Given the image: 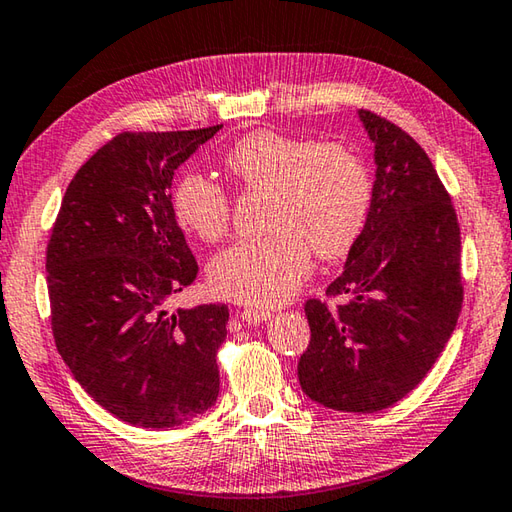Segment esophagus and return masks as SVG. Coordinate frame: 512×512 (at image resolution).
<instances>
[{"label":"esophagus","mask_w":512,"mask_h":512,"mask_svg":"<svg viewBox=\"0 0 512 512\" xmlns=\"http://www.w3.org/2000/svg\"><path fill=\"white\" fill-rule=\"evenodd\" d=\"M237 315L244 322H248V324H262V322H266V320H271V311H266V309H237Z\"/></svg>","instance_id":"34e87169"}]
</instances>
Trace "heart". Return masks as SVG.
Instances as JSON below:
<instances>
[{
    "label": "heart",
    "mask_w": 512,
    "mask_h": 512,
    "mask_svg": "<svg viewBox=\"0 0 512 512\" xmlns=\"http://www.w3.org/2000/svg\"><path fill=\"white\" fill-rule=\"evenodd\" d=\"M224 170L244 192L266 194L264 230L212 257L210 286L221 297L268 309L286 302L318 259L347 255L367 224L371 179L358 154L338 143H318L255 129L230 147ZM176 221L203 241L230 226V197L215 181L185 174L172 192Z\"/></svg>",
    "instance_id": "1"
}]
</instances>
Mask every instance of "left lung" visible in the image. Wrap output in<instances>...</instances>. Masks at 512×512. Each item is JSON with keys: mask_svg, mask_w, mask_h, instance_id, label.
Masks as SVG:
<instances>
[{"mask_svg": "<svg viewBox=\"0 0 512 512\" xmlns=\"http://www.w3.org/2000/svg\"><path fill=\"white\" fill-rule=\"evenodd\" d=\"M358 116L376 161L367 224L331 302L304 304L311 340L297 378L315 403L371 414L421 383L457 327L461 230L423 147L374 111Z\"/></svg>", "mask_w": 512, "mask_h": 512, "instance_id": "8db88e82", "label": "left lung"}]
</instances>
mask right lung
Instances as JSON below:
<instances>
[{
	"label": "right lung",
	"mask_w": 512,
	"mask_h": 512,
	"mask_svg": "<svg viewBox=\"0 0 512 512\" xmlns=\"http://www.w3.org/2000/svg\"><path fill=\"white\" fill-rule=\"evenodd\" d=\"M219 129L111 138L71 179L46 246L55 347L129 425H183L219 396L228 306L167 311L199 273L174 217V170Z\"/></svg>",
	"instance_id": "add662e5"
}]
</instances>
